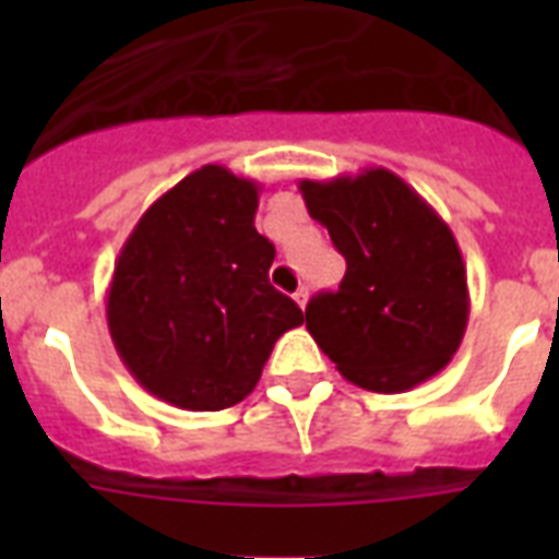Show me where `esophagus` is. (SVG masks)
<instances>
[{"label":"esophagus","mask_w":559,"mask_h":559,"mask_svg":"<svg viewBox=\"0 0 559 559\" xmlns=\"http://www.w3.org/2000/svg\"><path fill=\"white\" fill-rule=\"evenodd\" d=\"M293 298H296V305L301 307V310H305V307H307V298H310V293H307V287H298L296 293H293Z\"/></svg>","instance_id":"34e87169"}]
</instances>
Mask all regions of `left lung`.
I'll list each match as a JSON object with an SVG mask.
<instances>
[{
    "label": "left lung",
    "mask_w": 559,
    "mask_h": 559,
    "mask_svg": "<svg viewBox=\"0 0 559 559\" xmlns=\"http://www.w3.org/2000/svg\"><path fill=\"white\" fill-rule=\"evenodd\" d=\"M298 191L348 270L307 305V331L359 389L397 394L447 368L469 316L467 266L438 211L385 168Z\"/></svg>",
    "instance_id": "1"
}]
</instances>
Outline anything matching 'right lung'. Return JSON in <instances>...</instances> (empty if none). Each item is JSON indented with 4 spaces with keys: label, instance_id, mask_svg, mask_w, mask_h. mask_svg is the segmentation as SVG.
Wrapping results in <instances>:
<instances>
[{
    "label": "right lung",
    "instance_id": "add662e5",
    "mask_svg": "<svg viewBox=\"0 0 559 559\" xmlns=\"http://www.w3.org/2000/svg\"><path fill=\"white\" fill-rule=\"evenodd\" d=\"M261 186L202 165L144 211L107 289L118 357L142 389L188 412L240 403L275 342L305 322L270 284L275 246L254 228Z\"/></svg>",
    "mask_w": 559,
    "mask_h": 559
}]
</instances>
